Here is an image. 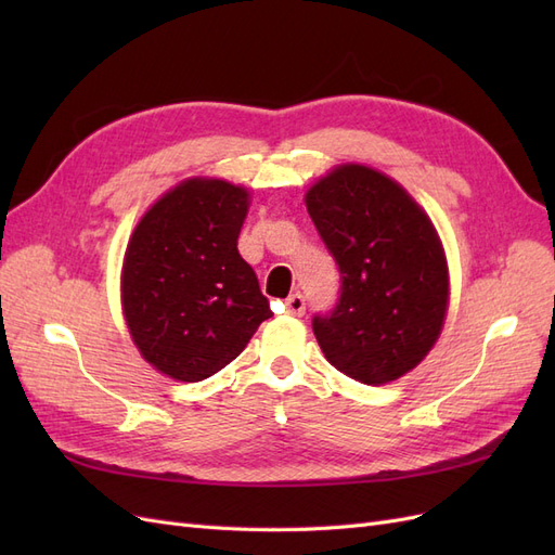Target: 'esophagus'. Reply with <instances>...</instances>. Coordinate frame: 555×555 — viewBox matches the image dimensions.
Returning <instances> with one entry per match:
<instances>
[{"label": "esophagus", "instance_id": "esophagus-1", "mask_svg": "<svg viewBox=\"0 0 555 555\" xmlns=\"http://www.w3.org/2000/svg\"><path fill=\"white\" fill-rule=\"evenodd\" d=\"M284 308H287V312L289 314H294V317H304L306 314V298H304V294H292L287 300H284Z\"/></svg>", "mask_w": 555, "mask_h": 555}]
</instances>
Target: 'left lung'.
<instances>
[{
  "instance_id": "8db88e82",
  "label": "left lung",
  "mask_w": 555,
  "mask_h": 555,
  "mask_svg": "<svg viewBox=\"0 0 555 555\" xmlns=\"http://www.w3.org/2000/svg\"><path fill=\"white\" fill-rule=\"evenodd\" d=\"M306 206L340 271V298L312 317L331 365L386 384L422 363L449 304L444 249L428 215L396 180L345 164L314 182Z\"/></svg>"
}]
</instances>
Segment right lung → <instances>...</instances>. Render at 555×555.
Segmentation results:
<instances>
[{
    "mask_svg": "<svg viewBox=\"0 0 555 555\" xmlns=\"http://www.w3.org/2000/svg\"><path fill=\"white\" fill-rule=\"evenodd\" d=\"M249 194L227 180L192 178L166 192L131 233L122 310L147 363L201 382L236 359L271 304L238 255Z\"/></svg>",
    "mask_w": 555,
    "mask_h": 555,
    "instance_id": "1",
    "label": "right lung"
}]
</instances>
